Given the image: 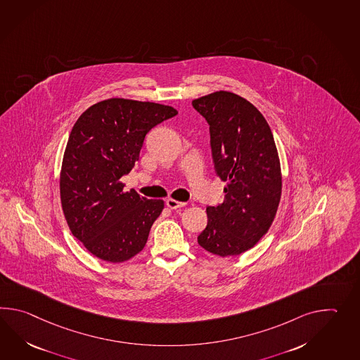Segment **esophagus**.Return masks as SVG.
<instances>
[{"instance_id":"34e87169","label":"esophagus","mask_w":360,"mask_h":360,"mask_svg":"<svg viewBox=\"0 0 360 360\" xmlns=\"http://www.w3.org/2000/svg\"><path fill=\"white\" fill-rule=\"evenodd\" d=\"M186 205V202H181V201H176L174 199H168L167 200V207L169 209H178L182 208Z\"/></svg>"}]
</instances>
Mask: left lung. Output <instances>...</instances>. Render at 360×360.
<instances>
[{
  "label": "left lung",
  "mask_w": 360,
  "mask_h": 360,
  "mask_svg": "<svg viewBox=\"0 0 360 360\" xmlns=\"http://www.w3.org/2000/svg\"><path fill=\"white\" fill-rule=\"evenodd\" d=\"M192 105L209 124L217 176L227 182L224 202L207 208L198 243L217 256H238L269 231L279 207L281 170L271 129L253 104L230 91Z\"/></svg>",
  "instance_id": "obj_1"
}]
</instances>
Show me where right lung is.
Returning <instances> with one entry per match:
<instances>
[{
    "instance_id": "right-lung-1",
    "label": "right lung",
    "mask_w": 360,
    "mask_h": 360,
    "mask_svg": "<svg viewBox=\"0 0 360 360\" xmlns=\"http://www.w3.org/2000/svg\"><path fill=\"white\" fill-rule=\"evenodd\" d=\"M170 105L111 98L93 104L73 125L60 172L65 221L91 255L120 264L144 248L162 200L124 191L146 134L176 116Z\"/></svg>"
}]
</instances>
